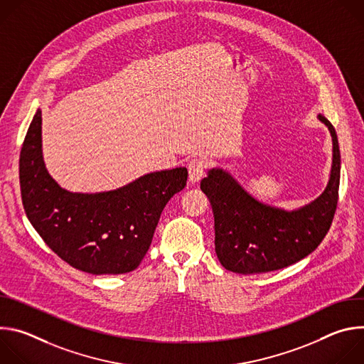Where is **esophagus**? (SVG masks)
Returning a JSON list of instances; mask_svg holds the SVG:
<instances>
[{
    "label": "esophagus",
    "mask_w": 364,
    "mask_h": 364,
    "mask_svg": "<svg viewBox=\"0 0 364 364\" xmlns=\"http://www.w3.org/2000/svg\"><path fill=\"white\" fill-rule=\"evenodd\" d=\"M205 170V161L201 159H194L188 163V183L190 184H197L201 177L204 176Z\"/></svg>",
    "instance_id": "34e87169"
}]
</instances>
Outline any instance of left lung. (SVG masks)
Wrapping results in <instances>:
<instances>
[{
    "mask_svg": "<svg viewBox=\"0 0 364 364\" xmlns=\"http://www.w3.org/2000/svg\"><path fill=\"white\" fill-rule=\"evenodd\" d=\"M330 131L333 161L323 193L294 210L253 197L225 168L213 167L201 180L215 216V250L223 268L250 275L289 267L314 252L327 235L337 209L341 157L334 127Z\"/></svg>",
    "mask_w": 364,
    "mask_h": 364,
    "instance_id": "obj_1",
    "label": "left lung"
}]
</instances>
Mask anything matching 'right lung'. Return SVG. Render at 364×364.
Here are the masks:
<instances>
[{
    "label": "right lung",
    "mask_w": 364,
    "mask_h": 364,
    "mask_svg": "<svg viewBox=\"0 0 364 364\" xmlns=\"http://www.w3.org/2000/svg\"><path fill=\"white\" fill-rule=\"evenodd\" d=\"M187 174L186 167H177L109 191H69L46 168L40 109L20 154L21 198L30 223L65 262L92 275L139 267L166 204L186 187Z\"/></svg>",
    "instance_id": "right-lung-1"
}]
</instances>
